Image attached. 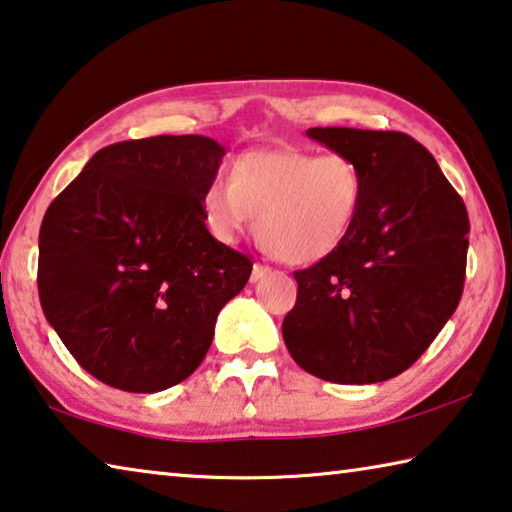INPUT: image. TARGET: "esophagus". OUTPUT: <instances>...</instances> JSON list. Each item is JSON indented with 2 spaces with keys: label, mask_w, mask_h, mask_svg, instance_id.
<instances>
[{
  "label": "esophagus",
  "mask_w": 512,
  "mask_h": 512,
  "mask_svg": "<svg viewBox=\"0 0 512 512\" xmlns=\"http://www.w3.org/2000/svg\"><path fill=\"white\" fill-rule=\"evenodd\" d=\"M272 270L267 265H254V270H251V283H256V281H261V279H265L267 274H270Z\"/></svg>",
  "instance_id": "34e87169"
}]
</instances>
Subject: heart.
Returning a JSON list of instances; mask_svg holds the SVG:
<instances>
[{"label": "heart", "mask_w": 512, "mask_h": 512, "mask_svg": "<svg viewBox=\"0 0 512 512\" xmlns=\"http://www.w3.org/2000/svg\"><path fill=\"white\" fill-rule=\"evenodd\" d=\"M363 199V172L345 154L251 149L233 158L229 183H208L201 215L208 233L224 245L238 242L258 215V236L276 258L313 265L345 245Z\"/></svg>", "instance_id": "obj_1"}]
</instances>
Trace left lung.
<instances>
[{
  "label": "left lung",
  "instance_id": "obj_1",
  "mask_svg": "<svg viewBox=\"0 0 512 512\" xmlns=\"http://www.w3.org/2000/svg\"><path fill=\"white\" fill-rule=\"evenodd\" d=\"M306 136L358 163L365 199L345 245L295 272L297 304L283 320V340L317 379L388 381L456 311L467 208L429 149L406 133L315 127Z\"/></svg>",
  "mask_w": 512,
  "mask_h": 512
}]
</instances>
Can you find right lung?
Returning <instances> with one entry per match:
<instances>
[{
	"label": "right lung",
	"mask_w": 512,
	"mask_h": 512,
	"mask_svg": "<svg viewBox=\"0 0 512 512\" xmlns=\"http://www.w3.org/2000/svg\"><path fill=\"white\" fill-rule=\"evenodd\" d=\"M226 149L206 136L108 145L49 204L38 292L83 370L117 390L161 392L197 370L217 313L251 261L208 233L201 195Z\"/></svg>",
	"instance_id": "1"
}]
</instances>
